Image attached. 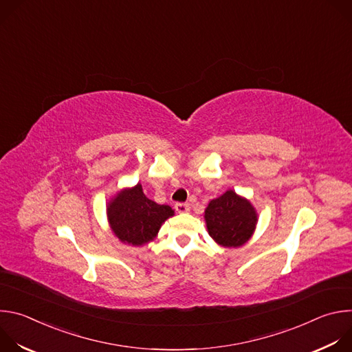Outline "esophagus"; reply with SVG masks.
<instances>
[{"instance_id":"esophagus-1","label":"esophagus","mask_w":352,"mask_h":352,"mask_svg":"<svg viewBox=\"0 0 352 352\" xmlns=\"http://www.w3.org/2000/svg\"><path fill=\"white\" fill-rule=\"evenodd\" d=\"M175 210L178 213H186L189 210V205L188 204H175Z\"/></svg>"}]
</instances>
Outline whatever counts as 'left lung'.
<instances>
[{
  "label": "left lung",
  "instance_id": "obj_1",
  "mask_svg": "<svg viewBox=\"0 0 352 352\" xmlns=\"http://www.w3.org/2000/svg\"><path fill=\"white\" fill-rule=\"evenodd\" d=\"M209 235L221 246L239 248L252 236L258 213L248 199L227 190L210 200L205 210Z\"/></svg>",
  "mask_w": 352,
  "mask_h": 352
}]
</instances>
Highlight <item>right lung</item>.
<instances>
[{"label":"right lung","mask_w":352,"mask_h":352,"mask_svg":"<svg viewBox=\"0 0 352 352\" xmlns=\"http://www.w3.org/2000/svg\"><path fill=\"white\" fill-rule=\"evenodd\" d=\"M171 216L174 210L146 197L140 184L122 189L107 205L113 232L121 242L133 246L153 241L162 224Z\"/></svg>","instance_id":"add662e5"}]
</instances>
